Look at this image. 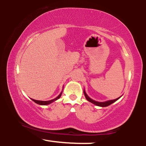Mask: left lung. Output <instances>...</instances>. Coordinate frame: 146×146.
<instances>
[{"mask_svg":"<svg viewBox=\"0 0 146 146\" xmlns=\"http://www.w3.org/2000/svg\"><path fill=\"white\" fill-rule=\"evenodd\" d=\"M84 96H85V97H86V99L88 100V101H89V102H90V103H93L94 105H95L99 106V107H107V106L111 105V104L113 103H115V101H117V100H118L119 98H120V97H119V98H116V99L111 100V101H106V102H97V101H94V100L91 99V98H90L89 96L87 95L86 93V92H85L84 90Z\"/></svg>","mask_w":146,"mask_h":146,"instance_id":"obj_1","label":"left lung"}]
</instances>
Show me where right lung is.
Segmentation results:
<instances>
[{
  "label": "right lung",
  "instance_id": "right-lung-1",
  "mask_svg": "<svg viewBox=\"0 0 146 146\" xmlns=\"http://www.w3.org/2000/svg\"><path fill=\"white\" fill-rule=\"evenodd\" d=\"M62 95V93H60V94L58 95V96H57L56 98H54V99H52V100H50V101H37V100H34V99H32L31 100L35 102V103L38 104V105H49V104L53 103V102L56 101V100H58V98H60V96Z\"/></svg>",
  "mask_w": 146,
  "mask_h": 146
}]
</instances>
